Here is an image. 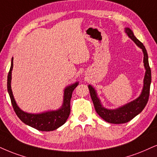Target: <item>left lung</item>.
Returning <instances> with one entry per match:
<instances>
[{"instance_id": "1", "label": "left lung", "mask_w": 157, "mask_h": 157, "mask_svg": "<svg viewBox=\"0 0 157 157\" xmlns=\"http://www.w3.org/2000/svg\"><path fill=\"white\" fill-rule=\"evenodd\" d=\"M125 32L128 35L129 38L132 39L139 47L141 48L144 52V63L146 68V74L144 77V84L142 93L136 100L126 104L125 105L120 107L115 110H109L103 108L100 104L99 99L97 97L95 90L92 86L89 85L90 96L93 102L94 108L97 113L102 119L105 121L112 124H124L127 123L136 117L144 109L145 106L148 102L150 93V86L151 82V73L148 64V57L146 49L141 42L134 36L132 30L129 28H125Z\"/></svg>"}]
</instances>
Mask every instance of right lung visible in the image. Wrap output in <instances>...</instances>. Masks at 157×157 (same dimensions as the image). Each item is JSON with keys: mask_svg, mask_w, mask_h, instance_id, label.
I'll return each instance as SVG.
<instances>
[{"mask_svg": "<svg viewBox=\"0 0 157 157\" xmlns=\"http://www.w3.org/2000/svg\"><path fill=\"white\" fill-rule=\"evenodd\" d=\"M13 68V58L11 59V65L10 70L7 78V90L9 92L11 104L17 116L19 119L26 124H28L33 128L38 129L39 131H49L55 130L58 127L65 123L71 112V99L72 97L73 91L78 85V82L75 83L71 86H67L65 89L64 92V100L63 105L62 108L58 109L57 111H52L44 112L42 113L32 114L28 113L22 111V110L17 106L14 98H13L12 91L11 89V71Z\"/></svg>", "mask_w": 157, "mask_h": 157, "instance_id": "1", "label": "right lung"}]
</instances>
